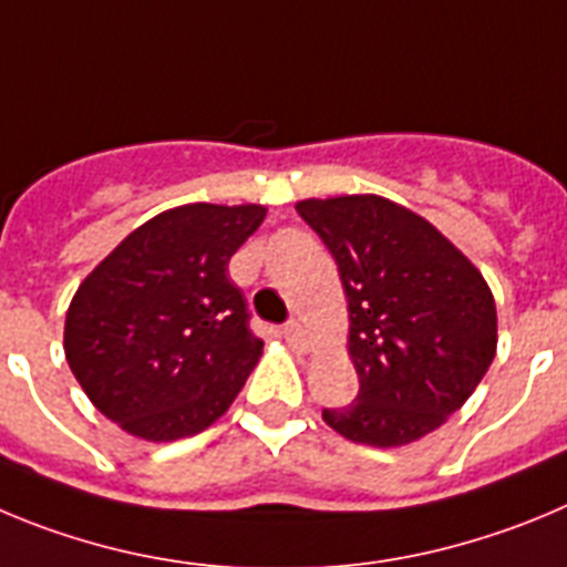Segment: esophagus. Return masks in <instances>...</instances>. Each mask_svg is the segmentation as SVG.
Wrapping results in <instances>:
<instances>
[{
	"label": "esophagus",
	"instance_id": "1",
	"mask_svg": "<svg viewBox=\"0 0 567 567\" xmlns=\"http://www.w3.org/2000/svg\"><path fill=\"white\" fill-rule=\"evenodd\" d=\"M282 336L293 350H308V336H305V328L299 321H288L282 328Z\"/></svg>",
	"mask_w": 567,
	"mask_h": 567
}]
</instances>
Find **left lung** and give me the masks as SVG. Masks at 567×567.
<instances>
[{
  "label": "left lung",
  "instance_id": "left-lung-1",
  "mask_svg": "<svg viewBox=\"0 0 567 567\" xmlns=\"http://www.w3.org/2000/svg\"><path fill=\"white\" fill-rule=\"evenodd\" d=\"M296 212L339 265L359 395L321 417L347 441L401 446L437 430L486 375L497 310L481 271L435 226L375 195Z\"/></svg>",
  "mask_w": 567,
  "mask_h": 567
}]
</instances>
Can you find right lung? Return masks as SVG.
Returning a JSON list of instances; mask_svg holds the SVG:
<instances>
[{
  "instance_id": "add662e5",
  "label": "right lung",
  "mask_w": 567,
  "mask_h": 567,
  "mask_svg": "<svg viewBox=\"0 0 567 567\" xmlns=\"http://www.w3.org/2000/svg\"><path fill=\"white\" fill-rule=\"evenodd\" d=\"M262 206L195 203L132 231L75 290L64 353L110 421L146 441H177L231 406L262 355L228 259Z\"/></svg>"
}]
</instances>
